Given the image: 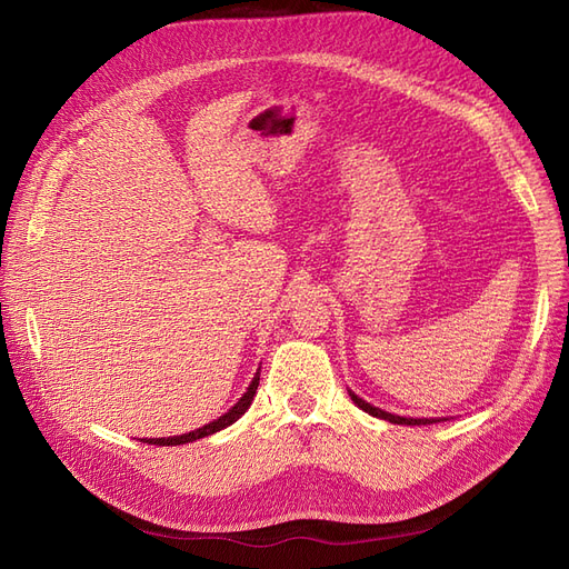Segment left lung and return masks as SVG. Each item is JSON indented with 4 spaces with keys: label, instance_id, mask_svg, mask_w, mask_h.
Returning a JSON list of instances; mask_svg holds the SVG:
<instances>
[{
    "label": "left lung",
    "instance_id": "obj_1",
    "mask_svg": "<svg viewBox=\"0 0 569 569\" xmlns=\"http://www.w3.org/2000/svg\"><path fill=\"white\" fill-rule=\"evenodd\" d=\"M349 396H351V401H353L360 410L370 412L372 418L389 420V422H393V425H432V422H437L435 418H432V420H427V418H401V416H393V412H387V410H382V408H375V406H370L368 401L360 399V396H356L353 391H349Z\"/></svg>",
    "mask_w": 569,
    "mask_h": 569
}]
</instances>
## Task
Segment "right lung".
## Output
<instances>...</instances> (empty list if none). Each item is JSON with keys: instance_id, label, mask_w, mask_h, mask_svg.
<instances>
[{"instance_id": "right-lung-1", "label": "right lung", "mask_w": 569, "mask_h": 569, "mask_svg": "<svg viewBox=\"0 0 569 569\" xmlns=\"http://www.w3.org/2000/svg\"><path fill=\"white\" fill-rule=\"evenodd\" d=\"M258 380H261V375L256 372V377L251 380V385H249V389L244 391V396L242 399H239L226 416H220L218 420H213V422H209V425H203V427H199V429H194V432H187V435H180V437H163V439H142L144 443H153V446H180V443H189V441H197V439H203V437H209V435H216V432H220V429H226V427H230L232 422H237L239 418L244 416V412L249 410V406H251V401H253V396H256V389H258Z\"/></svg>"}]
</instances>
